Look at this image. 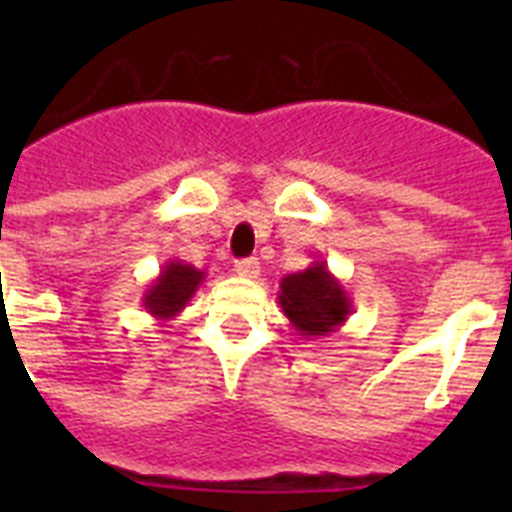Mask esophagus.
I'll return each instance as SVG.
<instances>
[{"label":"esophagus","instance_id":"1","mask_svg":"<svg viewBox=\"0 0 512 512\" xmlns=\"http://www.w3.org/2000/svg\"><path fill=\"white\" fill-rule=\"evenodd\" d=\"M235 274H238V277H246V279H259V274H261L259 259L235 261Z\"/></svg>","mask_w":512,"mask_h":512}]
</instances>
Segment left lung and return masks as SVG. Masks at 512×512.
I'll return each mask as SVG.
<instances>
[{
  "label": "left lung",
  "instance_id": "8db88e82",
  "mask_svg": "<svg viewBox=\"0 0 512 512\" xmlns=\"http://www.w3.org/2000/svg\"><path fill=\"white\" fill-rule=\"evenodd\" d=\"M277 300L302 338L330 336L351 315V297L325 261H312L305 271L287 274L279 282Z\"/></svg>",
  "mask_w": 512,
  "mask_h": 512
}]
</instances>
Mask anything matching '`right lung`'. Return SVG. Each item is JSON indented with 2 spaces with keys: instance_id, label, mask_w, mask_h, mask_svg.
Listing matches in <instances>:
<instances>
[{
  "instance_id": "obj_1",
  "label": "right lung",
  "mask_w": 512,
  "mask_h": 512,
  "mask_svg": "<svg viewBox=\"0 0 512 512\" xmlns=\"http://www.w3.org/2000/svg\"><path fill=\"white\" fill-rule=\"evenodd\" d=\"M202 282H205V271L184 264L182 259H169L143 292V307L151 318L161 323L174 320L189 305Z\"/></svg>"
}]
</instances>
